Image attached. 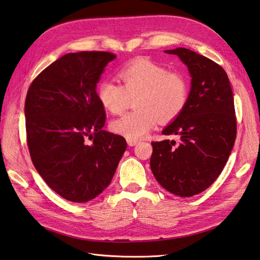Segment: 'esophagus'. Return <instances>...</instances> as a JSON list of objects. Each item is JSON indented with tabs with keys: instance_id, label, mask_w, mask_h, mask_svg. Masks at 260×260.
Returning a JSON list of instances; mask_svg holds the SVG:
<instances>
[{
	"instance_id": "obj_1",
	"label": "esophagus",
	"mask_w": 260,
	"mask_h": 260,
	"mask_svg": "<svg viewBox=\"0 0 260 260\" xmlns=\"http://www.w3.org/2000/svg\"><path fill=\"white\" fill-rule=\"evenodd\" d=\"M139 141L138 140H132V139H127V144L129 146H134L136 143H138Z\"/></svg>"
}]
</instances>
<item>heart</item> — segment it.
I'll return each mask as SVG.
<instances>
[{
  "mask_svg": "<svg viewBox=\"0 0 260 260\" xmlns=\"http://www.w3.org/2000/svg\"><path fill=\"white\" fill-rule=\"evenodd\" d=\"M121 85L110 79L98 84V99L111 114H121L135 98V110L112 120L110 127L126 139H142L158 120L169 122L182 114L190 98V82L181 72L149 60H138L118 73Z\"/></svg>",
  "mask_w": 260,
  "mask_h": 260,
  "instance_id": "1",
  "label": "heart"
}]
</instances>
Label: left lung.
Wrapping results in <instances>:
<instances>
[{
    "instance_id": "left-lung-1",
    "label": "left lung",
    "mask_w": 260,
    "mask_h": 260,
    "mask_svg": "<svg viewBox=\"0 0 260 260\" xmlns=\"http://www.w3.org/2000/svg\"><path fill=\"white\" fill-rule=\"evenodd\" d=\"M187 66L192 77L185 109L164 135L174 140L152 142L150 167L160 185L173 194H199L220 175L237 138L233 92L218 63L188 49L166 50Z\"/></svg>"
}]
</instances>
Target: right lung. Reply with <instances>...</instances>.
<instances>
[{"label": "right lung", "mask_w": 260, "mask_h": 260, "mask_svg": "<svg viewBox=\"0 0 260 260\" xmlns=\"http://www.w3.org/2000/svg\"><path fill=\"white\" fill-rule=\"evenodd\" d=\"M115 58L105 51L68 53L28 88L25 117L31 161L66 200L86 202L105 191L127 148L122 136L102 129L106 111L96 93L100 75Z\"/></svg>", "instance_id": "right-lung-1"}]
</instances>
